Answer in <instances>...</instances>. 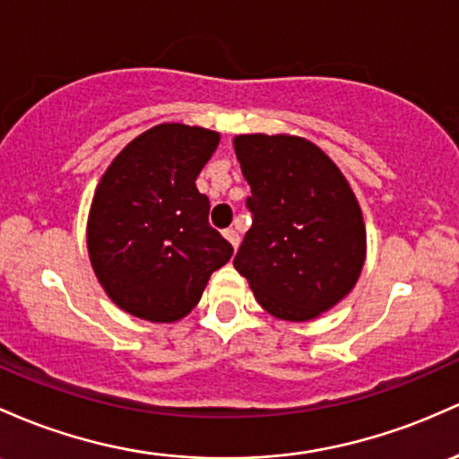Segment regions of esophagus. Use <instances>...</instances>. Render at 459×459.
Masks as SVG:
<instances>
[{
    "label": "esophagus",
    "mask_w": 459,
    "mask_h": 459,
    "mask_svg": "<svg viewBox=\"0 0 459 459\" xmlns=\"http://www.w3.org/2000/svg\"><path fill=\"white\" fill-rule=\"evenodd\" d=\"M224 238L230 241V246H233V248H238V246H239V233H238V229H226V230H224Z\"/></svg>",
    "instance_id": "esophagus-1"
}]
</instances>
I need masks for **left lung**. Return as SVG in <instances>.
<instances>
[{"label": "left lung", "mask_w": 459, "mask_h": 459, "mask_svg": "<svg viewBox=\"0 0 459 459\" xmlns=\"http://www.w3.org/2000/svg\"><path fill=\"white\" fill-rule=\"evenodd\" d=\"M253 226L233 265L274 318H318L355 287L366 226L344 174L316 143L291 134H238Z\"/></svg>", "instance_id": "left-lung-1"}]
</instances>
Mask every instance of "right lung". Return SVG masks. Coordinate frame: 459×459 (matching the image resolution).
<instances>
[{
  "label": "right lung",
  "instance_id": "right-lung-1",
  "mask_svg": "<svg viewBox=\"0 0 459 459\" xmlns=\"http://www.w3.org/2000/svg\"><path fill=\"white\" fill-rule=\"evenodd\" d=\"M218 143L215 130L159 124L130 141L100 178L87 221L89 259L126 314L185 318L233 255L211 229L209 198L195 187Z\"/></svg>",
  "mask_w": 459,
  "mask_h": 459
}]
</instances>
